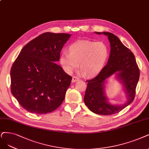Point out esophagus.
<instances>
[{
    "label": "esophagus",
    "mask_w": 149,
    "mask_h": 149,
    "mask_svg": "<svg viewBox=\"0 0 149 149\" xmlns=\"http://www.w3.org/2000/svg\"><path fill=\"white\" fill-rule=\"evenodd\" d=\"M79 80H80V79L79 77H77L74 76V77H72V83H74V82L78 81Z\"/></svg>",
    "instance_id": "esophagus-1"
}]
</instances>
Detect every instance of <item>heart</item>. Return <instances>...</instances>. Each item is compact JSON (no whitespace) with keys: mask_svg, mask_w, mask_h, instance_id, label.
Segmentation results:
<instances>
[{"mask_svg":"<svg viewBox=\"0 0 149 149\" xmlns=\"http://www.w3.org/2000/svg\"><path fill=\"white\" fill-rule=\"evenodd\" d=\"M69 53L64 52L59 62L68 73L79 68L86 77H93L105 67L109 57V49L103 42L77 40L68 47Z\"/></svg>","mask_w":149,"mask_h":149,"instance_id":"1","label":"heart"}]
</instances>
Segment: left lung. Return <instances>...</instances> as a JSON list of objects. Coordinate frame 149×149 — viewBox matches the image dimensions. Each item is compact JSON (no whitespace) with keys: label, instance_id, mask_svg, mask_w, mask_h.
I'll list each match as a JSON object with an SVG mask.
<instances>
[{"label":"left lung","instance_id":"left-lung-1","mask_svg":"<svg viewBox=\"0 0 149 149\" xmlns=\"http://www.w3.org/2000/svg\"><path fill=\"white\" fill-rule=\"evenodd\" d=\"M95 32L108 37L111 53L103 70L94 79L87 80L84 102L90 111L96 114L112 115L122 111L133 101L139 79V69L134 54L116 36L107 32ZM113 74L123 85L127 96V101L122 105L111 104L106 96L105 85L107 79Z\"/></svg>","mask_w":149,"mask_h":149}]
</instances>
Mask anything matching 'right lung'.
<instances>
[{
    "mask_svg": "<svg viewBox=\"0 0 149 149\" xmlns=\"http://www.w3.org/2000/svg\"><path fill=\"white\" fill-rule=\"evenodd\" d=\"M70 34L45 32L22 48L10 71L11 91L32 113L56 110L63 102L72 77L60 65V52Z\"/></svg>",
    "mask_w": 149,
    "mask_h": 149,
    "instance_id": "right-lung-1",
    "label": "right lung"
}]
</instances>
